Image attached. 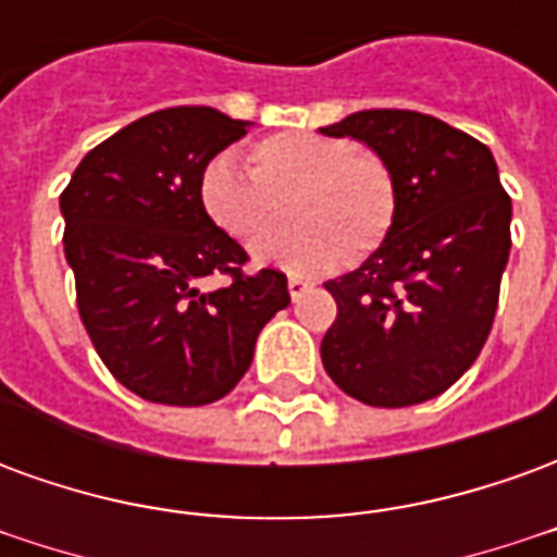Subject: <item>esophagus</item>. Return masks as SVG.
<instances>
[{
    "label": "esophagus",
    "instance_id": "1",
    "mask_svg": "<svg viewBox=\"0 0 557 557\" xmlns=\"http://www.w3.org/2000/svg\"><path fill=\"white\" fill-rule=\"evenodd\" d=\"M313 289V283H307V280L301 277H289V295H292V301H298V298H304L307 292Z\"/></svg>",
    "mask_w": 557,
    "mask_h": 557
}]
</instances>
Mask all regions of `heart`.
<instances>
[{
  "instance_id": "obj_1",
  "label": "heart",
  "mask_w": 557,
  "mask_h": 557,
  "mask_svg": "<svg viewBox=\"0 0 557 557\" xmlns=\"http://www.w3.org/2000/svg\"><path fill=\"white\" fill-rule=\"evenodd\" d=\"M253 170L220 151L196 178L206 218L242 244H253L276 225L278 206L290 199L296 230L253 247L259 265L292 274H327L346 259L375 253L397 220V187L385 163L363 154L337 134L283 131L250 154Z\"/></svg>"
}]
</instances>
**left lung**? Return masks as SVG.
I'll use <instances>...</instances> for the list:
<instances>
[{
  "label": "left lung",
  "mask_w": 557,
  "mask_h": 557,
  "mask_svg": "<svg viewBox=\"0 0 557 557\" xmlns=\"http://www.w3.org/2000/svg\"><path fill=\"white\" fill-rule=\"evenodd\" d=\"M319 131L363 143L397 187L387 242L325 283L337 319L322 363L367 406L426 403L478 361L490 337L510 256V196L490 148L442 119L361 110Z\"/></svg>",
  "instance_id": "1"
}]
</instances>
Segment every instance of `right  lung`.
<instances>
[{
    "mask_svg": "<svg viewBox=\"0 0 557 557\" xmlns=\"http://www.w3.org/2000/svg\"><path fill=\"white\" fill-rule=\"evenodd\" d=\"M247 127L211 107L143 115L91 148L59 196L79 319L107 370L148 403L226 397L253 361L259 331L289 307L286 274L262 268L247 277L242 244L196 199L202 163ZM211 273L233 283L199 290Z\"/></svg>",
    "mask_w": 557,
    "mask_h": 557,
    "instance_id": "add662e5",
    "label": "right lung"
}]
</instances>
